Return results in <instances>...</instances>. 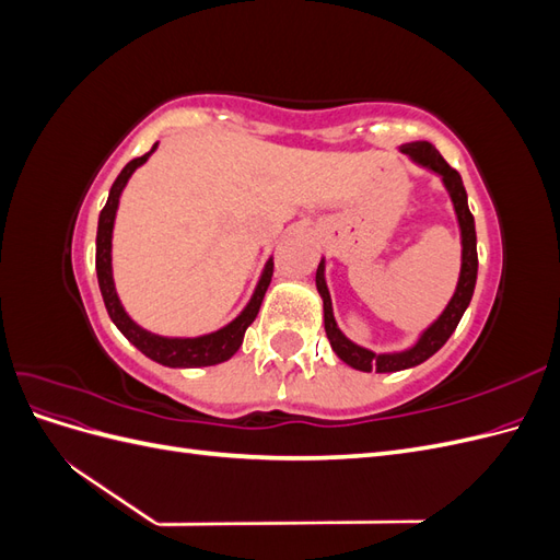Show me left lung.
Instances as JSON below:
<instances>
[{
  "instance_id": "left-lung-1",
  "label": "left lung",
  "mask_w": 560,
  "mask_h": 560,
  "mask_svg": "<svg viewBox=\"0 0 560 560\" xmlns=\"http://www.w3.org/2000/svg\"><path fill=\"white\" fill-rule=\"evenodd\" d=\"M401 154L409 156L416 165L425 167V171L434 173L442 177L446 191L451 196L453 210L457 217V226H460V243H463V259H460V276H457L455 292L451 301L446 303V308L442 311L428 329H422L418 341L411 348H404L397 352H374L369 348H362L358 343H352L350 338L338 329L336 319H334V308H331V296L327 290V280H325V259L319 261L317 273H315V284L317 292L322 296V308H325V331L331 343V350L341 358L348 366L358 369V371H378V374H389V371H401V369H411L418 366L425 360H430L432 354L442 348L451 334L455 331L457 322L465 315L471 294H474V284H477V270H479V257H477V229H474V217L467 206V191L463 186V177L457 175V171L444 161V156L430 144V142H409L399 147Z\"/></svg>"
}]
</instances>
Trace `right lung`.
I'll return each mask as SVG.
<instances>
[{
  "label": "right lung",
  "mask_w": 560,
  "mask_h": 560,
  "mask_svg": "<svg viewBox=\"0 0 560 560\" xmlns=\"http://www.w3.org/2000/svg\"><path fill=\"white\" fill-rule=\"evenodd\" d=\"M159 144L151 147V151H147L144 156L132 159L121 175L116 177V182L112 184L109 189V198L105 202L103 212H100L97 219V238H95V270H97V284L100 292H103L105 299V308L112 317L114 325L118 327L128 341L138 348L140 352H144L149 360H154L163 366H173V369H191V366H212V364H222L226 360H231L238 348L243 346V336L247 331V327L257 317L264 294L270 284V278H273V257H270L261 270V278L254 287V294L247 301V306L243 308V313L231 319L226 327L217 329L212 334H202V336H194V338H177V336H159L151 334L144 327H140L135 322L126 308L121 299L116 294V284H114V273H112V233H114V219H116V210H118V200H121V194L126 189L128 179L132 177V173L138 171L140 165H144L149 161V156L154 154Z\"/></svg>",
  "instance_id": "1"
}]
</instances>
